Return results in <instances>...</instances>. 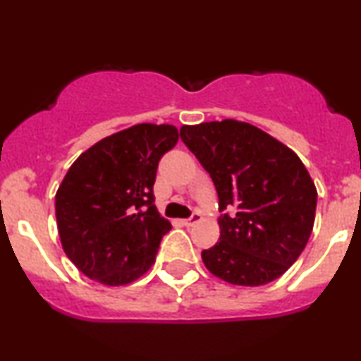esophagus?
Here are the masks:
<instances>
[{
	"label": "esophagus",
	"instance_id": "esophagus-1",
	"mask_svg": "<svg viewBox=\"0 0 361 361\" xmlns=\"http://www.w3.org/2000/svg\"><path fill=\"white\" fill-rule=\"evenodd\" d=\"M200 220H202V214H200V212H193V215L190 216V219L183 220V225H185V227H192V225L198 224Z\"/></svg>",
	"mask_w": 361,
	"mask_h": 361
}]
</instances>
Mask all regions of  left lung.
<instances>
[{"instance_id":"obj_1","label":"left lung","mask_w":361,"mask_h":361,"mask_svg":"<svg viewBox=\"0 0 361 361\" xmlns=\"http://www.w3.org/2000/svg\"><path fill=\"white\" fill-rule=\"evenodd\" d=\"M180 136L219 195L220 240L202 252L208 271L235 286L281 277L310 240L318 202L298 154L233 119L183 126Z\"/></svg>"}]
</instances>
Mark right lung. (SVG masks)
Returning <instances> with one entry per match:
<instances>
[{
	"instance_id": "add662e5",
	"label": "right lung",
	"mask_w": 361,
	"mask_h": 361,
	"mask_svg": "<svg viewBox=\"0 0 361 361\" xmlns=\"http://www.w3.org/2000/svg\"><path fill=\"white\" fill-rule=\"evenodd\" d=\"M169 124H137L82 153L55 195L67 257L106 286L136 281L153 266L171 224L154 207L156 169L178 142Z\"/></svg>"
}]
</instances>
